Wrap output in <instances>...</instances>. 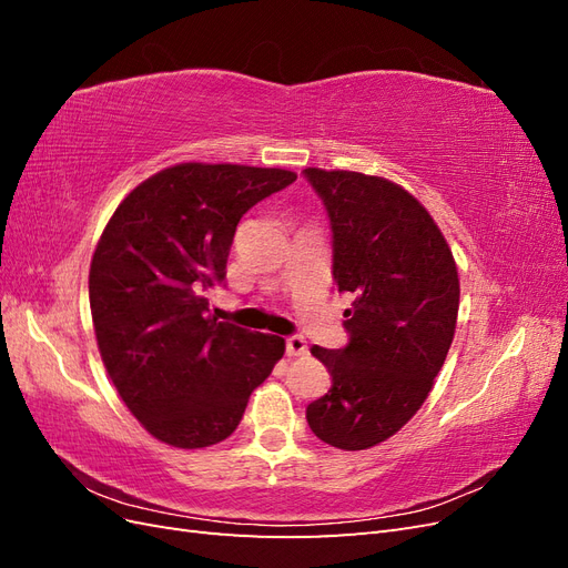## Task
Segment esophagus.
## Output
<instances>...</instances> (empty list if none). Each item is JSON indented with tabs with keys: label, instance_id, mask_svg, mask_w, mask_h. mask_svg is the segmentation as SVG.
<instances>
[{
	"label": "esophagus",
	"instance_id": "1",
	"mask_svg": "<svg viewBox=\"0 0 568 568\" xmlns=\"http://www.w3.org/2000/svg\"><path fill=\"white\" fill-rule=\"evenodd\" d=\"M307 353V343L303 336H288L286 338V355L288 357H298Z\"/></svg>",
	"mask_w": 568,
	"mask_h": 568
}]
</instances>
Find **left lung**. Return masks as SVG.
<instances>
[{
	"instance_id": "obj_1",
	"label": "left lung",
	"mask_w": 568,
	"mask_h": 568,
	"mask_svg": "<svg viewBox=\"0 0 568 568\" xmlns=\"http://www.w3.org/2000/svg\"><path fill=\"white\" fill-rule=\"evenodd\" d=\"M334 234V282L353 294L346 348L311 353L332 388L307 405L313 434L367 450L417 415L450 351L459 311L453 251L400 184L353 170L305 168Z\"/></svg>"
}]
</instances>
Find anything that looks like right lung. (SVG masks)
<instances>
[{
    "mask_svg": "<svg viewBox=\"0 0 568 568\" xmlns=\"http://www.w3.org/2000/svg\"><path fill=\"white\" fill-rule=\"evenodd\" d=\"M296 180L282 168L180 163L118 205L90 265L101 359L146 432L182 450L234 434L284 338L205 315L239 220Z\"/></svg>",
    "mask_w": 568,
    "mask_h": 568,
    "instance_id": "obj_1",
    "label": "right lung"
}]
</instances>
